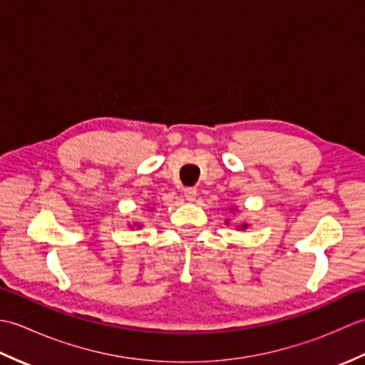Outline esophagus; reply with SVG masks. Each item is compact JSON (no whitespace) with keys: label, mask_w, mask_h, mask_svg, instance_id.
I'll list each match as a JSON object with an SVG mask.
<instances>
[{"label":"esophagus","mask_w":365,"mask_h":365,"mask_svg":"<svg viewBox=\"0 0 365 365\" xmlns=\"http://www.w3.org/2000/svg\"><path fill=\"white\" fill-rule=\"evenodd\" d=\"M196 195H197V191H196V188H192V187H188V188H185L183 190V196H185V199L187 200H195L196 199Z\"/></svg>","instance_id":"esophagus-1"}]
</instances>
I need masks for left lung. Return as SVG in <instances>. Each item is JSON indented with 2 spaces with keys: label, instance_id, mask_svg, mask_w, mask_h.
Masks as SVG:
<instances>
[{
  "label": "left lung",
  "instance_id": "obj_1",
  "mask_svg": "<svg viewBox=\"0 0 365 365\" xmlns=\"http://www.w3.org/2000/svg\"><path fill=\"white\" fill-rule=\"evenodd\" d=\"M242 227H245V226H242Z\"/></svg>",
  "mask_w": 365,
  "mask_h": 365
}]
</instances>
